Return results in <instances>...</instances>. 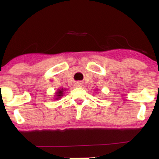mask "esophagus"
<instances>
[{
  "label": "esophagus",
  "mask_w": 159,
  "mask_h": 159,
  "mask_svg": "<svg viewBox=\"0 0 159 159\" xmlns=\"http://www.w3.org/2000/svg\"><path fill=\"white\" fill-rule=\"evenodd\" d=\"M75 85L76 87H83V83L81 81H78V82H76L75 84Z\"/></svg>",
  "instance_id": "obj_1"
}]
</instances>
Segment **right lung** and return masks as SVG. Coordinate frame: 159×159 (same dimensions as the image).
Segmentation results:
<instances>
[{"label": "right lung", "mask_w": 159, "mask_h": 159, "mask_svg": "<svg viewBox=\"0 0 159 159\" xmlns=\"http://www.w3.org/2000/svg\"><path fill=\"white\" fill-rule=\"evenodd\" d=\"M66 90V89L65 88H61V89H58L57 90V92H55V96H54V100H59L61 99V98H62V96H63L64 95L65 91Z\"/></svg>", "instance_id": "1"}]
</instances>
